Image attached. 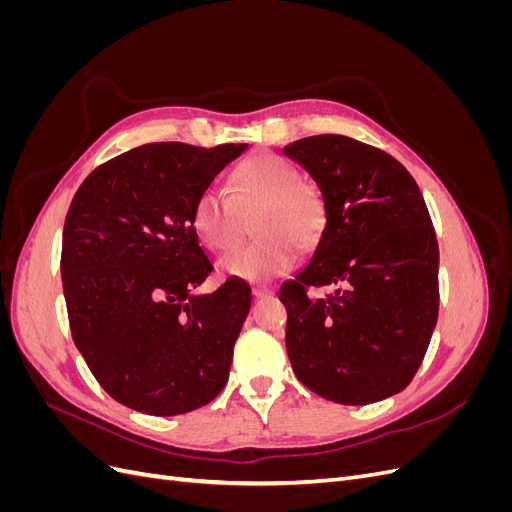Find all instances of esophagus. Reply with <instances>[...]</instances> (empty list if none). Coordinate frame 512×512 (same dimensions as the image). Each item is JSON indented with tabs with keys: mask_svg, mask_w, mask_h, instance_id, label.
Listing matches in <instances>:
<instances>
[{
	"mask_svg": "<svg viewBox=\"0 0 512 512\" xmlns=\"http://www.w3.org/2000/svg\"><path fill=\"white\" fill-rule=\"evenodd\" d=\"M273 288H267V286H254L252 288V294L256 299H269V297H273Z\"/></svg>",
	"mask_w": 512,
	"mask_h": 512,
	"instance_id": "esophagus-1",
	"label": "esophagus"
}]
</instances>
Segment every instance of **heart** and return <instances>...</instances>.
Segmentation results:
<instances>
[{"mask_svg":"<svg viewBox=\"0 0 512 512\" xmlns=\"http://www.w3.org/2000/svg\"><path fill=\"white\" fill-rule=\"evenodd\" d=\"M228 190L205 188L194 200L192 228L209 250L228 252L241 241L243 215H252L254 243L220 260V271L243 282L286 275L301 250H312L324 228V205L290 162L262 153L232 170Z\"/></svg>","mask_w":512,"mask_h":512,"instance_id":"1","label":"heart"}]
</instances>
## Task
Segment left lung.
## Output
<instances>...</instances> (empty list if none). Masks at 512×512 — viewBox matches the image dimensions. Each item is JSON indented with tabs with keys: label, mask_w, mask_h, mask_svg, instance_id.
<instances>
[{
	"label": "left lung",
	"mask_w": 512,
	"mask_h": 512,
	"mask_svg": "<svg viewBox=\"0 0 512 512\" xmlns=\"http://www.w3.org/2000/svg\"><path fill=\"white\" fill-rule=\"evenodd\" d=\"M282 153L314 179L324 205L312 258L280 288L294 374L346 406L404 391L440 305V252L421 190L389 153L348 136L301 138ZM307 285L338 288L309 300Z\"/></svg>",
	"instance_id": "8db88e82"
}]
</instances>
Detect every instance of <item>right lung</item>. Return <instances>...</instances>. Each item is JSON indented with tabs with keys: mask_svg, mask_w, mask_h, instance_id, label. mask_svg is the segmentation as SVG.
<instances>
[{
	"mask_svg": "<svg viewBox=\"0 0 512 512\" xmlns=\"http://www.w3.org/2000/svg\"><path fill=\"white\" fill-rule=\"evenodd\" d=\"M247 145L151 143L91 173L72 198L61 282L74 344L119 404L153 416L218 397L252 290L211 262L192 228L196 196Z\"/></svg>",
	"mask_w": 512,
	"mask_h": 512,
	"instance_id": "right-lung-1",
	"label": "right lung"
}]
</instances>
